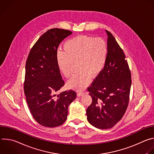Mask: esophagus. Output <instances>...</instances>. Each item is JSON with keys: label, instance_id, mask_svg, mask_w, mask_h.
<instances>
[{"label": "esophagus", "instance_id": "1", "mask_svg": "<svg viewBox=\"0 0 154 154\" xmlns=\"http://www.w3.org/2000/svg\"><path fill=\"white\" fill-rule=\"evenodd\" d=\"M84 94H85V93H84L83 92H79V93H77V96L78 97H80V96H83Z\"/></svg>", "mask_w": 154, "mask_h": 154}]
</instances>
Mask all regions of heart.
<instances>
[{"label":"heart","instance_id":"obj_1","mask_svg":"<svg viewBox=\"0 0 154 154\" xmlns=\"http://www.w3.org/2000/svg\"><path fill=\"white\" fill-rule=\"evenodd\" d=\"M63 50L57 55L60 71L68 78L73 74V64L77 63L79 72L69 80L68 86L76 90H84L91 79L97 77L105 66L108 55L106 42L100 38L80 35L66 41Z\"/></svg>","mask_w":154,"mask_h":154}]
</instances>
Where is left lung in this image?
Returning a JSON list of instances; mask_svg holds the SVG:
<instances>
[{"label": "left lung", "mask_w": 154, "mask_h": 154, "mask_svg": "<svg viewBox=\"0 0 154 154\" xmlns=\"http://www.w3.org/2000/svg\"><path fill=\"white\" fill-rule=\"evenodd\" d=\"M107 34L108 55L105 66L88 88L92 98L87 119L94 127L107 129L124 116L129 101L131 73L125 54L112 34Z\"/></svg>", "instance_id": "8db88e82"}]
</instances>
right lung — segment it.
Listing matches in <instances>:
<instances>
[{
	"label": "right lung",
	"mask_w": 154,
	"mask_h": 154,
	"mask_svg": "<svg viewBox=\"0 0 154 154\" xmlns=\"http://www.w3.org/2000/svg\"><path fill=\"white\" fill-rule=\"evenodd\" d=\"M71 34V31L61 29L49 30L36 42L27 60L24 93L33 117L45 127L63 124L69 105L76 98L72 90L57 95L64 84L57 63V49Z\"/></svg>",
	"instance_id": "add662e5"
}]
</instances>
